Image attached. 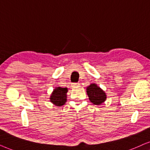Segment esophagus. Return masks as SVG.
I'll use <instances>...</instances> for the list:
<instances>
[{"mask_svg":"<svg viewBox=\"0 0 150 150\" xmlns=\"http://www.w3.org/2000/svg\"><path fill=\"white\" fill-rule=\"evenodd\" d=\"M79 86H80V83H73V84H72V87H73V88L79 87Z\"/></svg>","mask_w":150,"mask_h":150,"instance_id":"obj_1","label":"esophagus"}]
</instances>
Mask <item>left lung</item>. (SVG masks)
Masks as SVG:
<instances>
[{"instance_id":"1","label":"left lung","mask_w":150,"mask_h":150,"mask_svg":"<svg viewBox=\"0 0 150 150\" xmlns=\"http://www.w3.org/2000/svg\"><path fill=\"white\" fill-rule=\"evenodd\" d=\"M87 94L90 101L95 105H100L106 99L105 93L95 83L87 87Z\"/></svg>"}]
</instances>
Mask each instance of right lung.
<instances>
[{
  "instance_id": "add662e5",
  "label": "right lung",
  "mask_w": 150,
  "mask_h": 150,
  "mask_svg": "<svg viewBox=\"0 0 150 150\" xmlns=\"http://www.w3.org/2000/svg\"><path fill=\"white\" fill-rule=\"evenodd\" d=\"M67 88L57 87L53 90V93L51 95L50 99L52 103H53L57 106H62L67 101Z\"/></svg>"
}]
</instances>
